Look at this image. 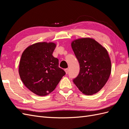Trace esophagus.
<instances>
[{"label":"esophagus","instance_id":"obj_1","mask_svg":"<svg viewBox=\"0 0 129 129\" xmlns=\"http://www.w3.org/2000/svg\"><path fill=\"white\" fill-rule=\"evenodd\" d=\"M64 71H65L66 73L67 74L68 73V71H69V70H68V68H66V69H64Z\"/></svg>","mask_w":129,"mask_h":129}]
</instances>
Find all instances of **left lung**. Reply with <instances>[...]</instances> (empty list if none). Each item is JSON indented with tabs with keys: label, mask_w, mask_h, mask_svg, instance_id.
I'll return each instance as SVG.
<instances>
[{
	"label": "left lung",
	"mask_w": 129,
	"mask_h": 129,
	"mask_svg": "<svg viewBox=\"0 0 129 129\" xmlns=\"http://www.w3.org/2000/svg\"><path fill=\"white\" fill-rule=\"evenodd\" d=\"M72 47L80 64V73L73 82L82 93L91 95L99 92L107 83L111 71L107 50L91 38L74 40Z\"/></svg>",
	"instance_id": "obj_1"
}]
</instances>
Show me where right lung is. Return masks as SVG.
Instances as JSON below:
<instances>
[{"label": "right lung", "instance_id": "1", "mask_svg": "<svg viewBox=\"0 0 129 129\" xmlns=\"http://www.w3.org/2000/svg\"><path fill=\"white\" fill-rule=\"evenodd\" d=\"M55 47L53 42H38L22 54L19 75L25 86L37 95L52 92L66 74L58 67V60L52 55Z\"/></svg>", "mask_w": 129, "mask_h": 129}]
</instances>
